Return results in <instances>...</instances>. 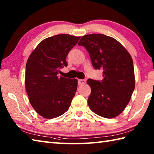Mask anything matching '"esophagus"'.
<instances>
[{"mask_svg":"<svg viewBox=\"0 0 154 154\" xmlns=\"http://www.w3.org/2000/svg\"><path fill=\"white\" fill-rule=\"evenodd\" d=\"M85 83H86L85 79H79L78 80V84H79V85H84Z\"/></svg>","mask_w":154,"mask_h":154,"instance_id":"esophagus-1","label":"esophagus"}]
</instances>
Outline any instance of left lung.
I'll use <instances>...</instances> for the list:
<instances>
[{"label":"left lung","instance_id":"obj_1","mask_svg":"<svg viewBox=\"0 0 154 154\" xmlns=\"http://www.w3.org/2000/svg\"><path fill=\"white\" fill-rule=\"evenodd\" d=\"M78 45L89 52L94 68L103 70L102 81H87L91 88L88 105L100 116L116 117L128 105L135 88L131 55L119 42L101 34L85 35Z\"/></svg>","mask_w":154,"mask_h":154}]
</instances>
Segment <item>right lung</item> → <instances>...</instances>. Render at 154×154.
Instances as JSON below:
<instances>
[{"label":"right lung","instance_id":"add662e5","mask_svg":"<svg viewBox=\"0 0 154 154\" xmlns=\"http://www.w3.org/2000/svg\"><path fill=\"white\" fill-rule=\"evenodd\" d=\"M80 37L59 34L42 40L29 56L25 87L34 109L45 119L60 116L68 110L77 87V79L59 77L67 66L66 57Z\"/></svg>","mask_w":154,"mask_h":154}]
</instances>
